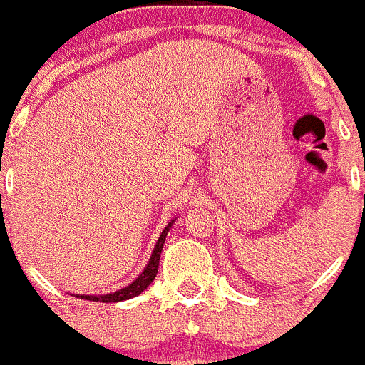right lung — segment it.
Listing matches in <instances>:
<instances>
[{
	"label": "right lung",
	"mask_w": 365,
	"mask_h": 365,
	"mask_svg": "<svg viewBox=\"0 0 365 365\" xmlns=\"http://www.w3.org/2000/svg\"><path fill=\"white\" fill-rule=\"evenodd\" d=\"M173 222H175V220H171V222H169L168 226L164 227V231H162V233H160L159 240H157L155 249H153L152 256H150L148 264H146L145 270H143L141 274H139V277L135 279L134 282H130V284L125 286V288L118 289V292L108 293V295H77V297L84 298V300L104 302V304H114V302H123V300H128V298H134V297L141 295V293L145 292V289L148 288L150 284H152L153 279H155V275H157V272H159L160 252H162V247H164L165 237H168V231L171 230Z\"/></svg>",
	"instance_id": "right-lung-1"
}]
</instances>
